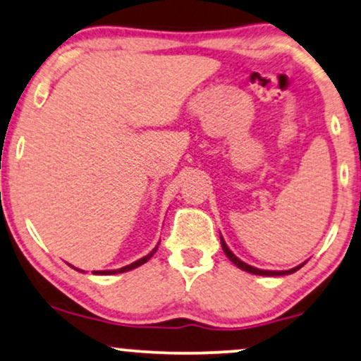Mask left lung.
Returning a JSON list of instances; mask_svg holds the SVG:
<instances>
[{
    "instance_id": "8db88e82",
    "label": "left lung",
    "mask_w": 361,
    "mask_h": 361,
    "mask_svg": "<svg viewBox=\"0 0 361 361\" xmlns=\"http://www.w3.org/2000/svg\"><path fill=\"white\" fill-rule=\"evenodd\" d=\"M221 248H223V252H225L226 257L231 259V263H235L236 267L241 268V270H245V271H248V273H253V275H263V276H281V275H290V273H295L296 270H300V268H302L303 264H305V263H302V264H298V267H296V268H291V270H286V271H270V270H258V268H255V267H250V264H246L245 262H241V259H240L238 257H235V255L231 253V250L228 248V246H226L225 240H223V238H221Z\"/></svg>"
}]
</instances>
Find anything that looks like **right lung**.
I'll list each match as a JSON object with an SVG mask.
<instances>
[{"label": "right lung", "mask_w": 361, "mask_h": 361, "mask_svg": "<svg viewBox=\"0 0 361 361\" xmlns=\"http://www.w3.org/2000/svg\"><path fill=\"white\" fill-rule=\"evenodd\" d=\"M157 250H158V246H154V248L152 250V252H149L147 257H143V258H140L138 262H135V263H131V264H126V267H123V268H118V270H104V271H93L94 275H116V273H125V271H130V270H133V268H138L140 264H143V263H147L149 258L153 257L154 253H157ZM75 268V267H73ZM76 270H78V268H76ZM81 271V270H80Z\"/></svg>", "instance_id": "obj_1"}]
</instances>
